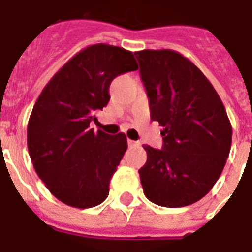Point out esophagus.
<instances>
[{
    "mask_svg": "<svg viewBox=\"0 0 252 252\" xmlns=\"http://www.w3.org/2000/svg\"><path fill=\"white\" fill-rule=\"evenodd\" d=\"M127 145L130 147H133V146H138L139 143H138V142H135V141H131V139H127Z\"/></svg>",
    "mask_w": 252,
    "mask_h": 252,
    "instance_id": "esophagus-1",
    "label": "esophagus"
}]
</instances>
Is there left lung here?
<instances>
[{
	"label": "left lung",
	"mask_w": 252,
	"mask_h": 252,
	"mask_svg": "<svg viewBox=\"0 0 252 252\" xmlns=\"http://www.w3.org/2000/svg\"><path fill=\"white\" fill-rule=\"evenodd\" d=\"M135 56L150 105V118L163 126L160 150L145 145L138 170L143 192L163 207L195 203L218 181L231 149L232 128L218 93L190 60L163 50Z\"/></svg>",
	"instance_id": "8db88e82"
}]
</instances>
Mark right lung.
<instances>
[{
	"label": "right lung",
	"instance_id": "right-lung-1",
	"mask_svg": "<svg viewBox=\"0 0 252 252\" xmlns=\"http://www.w3.org/2000/svg\"><path fill=\"white\" fill-rule=\"evenodd\" d=\"M133 53L97 43L58 70L33 107L28 149L33 166L57 199L77 209L101 205L127 149L124 133H97L90 122L110 101L111 81L137 70Z\"/></svg>",
	"mask_w": 252,
	"mask_h": 252
}]
</instances>
